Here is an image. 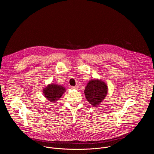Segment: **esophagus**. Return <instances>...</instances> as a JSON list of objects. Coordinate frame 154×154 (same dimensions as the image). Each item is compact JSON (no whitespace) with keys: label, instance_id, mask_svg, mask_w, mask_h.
Masks as SVG:
<instances>
[{"label":"esophagus","instance_id":"obj_1","mask_svg":"<svg viewBox=\"0 0 154 154\" xmlns=\"http://www.w3.org/2000/svg\"><path fill=\"white\" fill-rule=\"evenodd\" d=\"M71 88H72V89H75V90H77V89H78V86H77V85L72 86H71Z\"/></svg>","mask_w":154,"mask_h":154}]
</instances>
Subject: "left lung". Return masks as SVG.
Segmentation results:
<instances>
[{
  "label": "left lung",
  "mask_w": 154,
  "mask_h": 154,
  "mask_svg": "<svg viewBox=\"0 0 154 154\" xmlns=\"http://www.w3.org/2000/svg\"><path fill=\"white\" fill-rule=\"evenodd\" d=\"M84 93L87 100L95 106L105 99L107 94V86L100 80H90L85 87Z\"/></svg>",
  "instance_id": "1"
}]
</instances>
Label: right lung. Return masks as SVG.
Returning <instances> with one entry per match:
<instances>
[{"label": "right lung", "instance_id": "add662e5", "mask_svg": "<svg viewBox=\"0 0 154 154\" xmlns=\"http://www.w3.org/2000/svg\"><path fill=\"white\" fill-rule=\"evenodd\" d=\"M43 92L45 97L49 100L55 102L62 96L63 94L65 92V88L61 85L51 84L47 86L43 90Z\"/></svg>", "mask_w": 154, "mask_h": 154}]
</instances>
